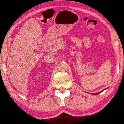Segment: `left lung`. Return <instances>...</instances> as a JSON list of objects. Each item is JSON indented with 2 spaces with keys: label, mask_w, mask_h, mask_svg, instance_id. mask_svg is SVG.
Instances as JSON below:
<instances>
[{
  "label": "left lung",
  "mask_w": 124,
  "mask_h": 124,
  "mask_svg": "<svg viewBox=\"0 0 124 124\" xmlns=\"http://www.w3.org/2000/svg\"><path fill=\"white\" fill-rule=\"evenodd\" d=\"M104 91V90H102V91H100V92H98V93H93V94H94V95H98V94H100V93H101V92H102V91Z\"/></svg>",
  "instance_id": "1"
}]
</instances>
